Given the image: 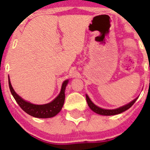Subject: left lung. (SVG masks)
Instances as JSON below:
<instances>
[{
    "instance_id": "1",
    "label": "left lung",
    "mask_w": 150,
    "mask_h": 150,
    "mask_svg": "<svg viewBox=\"0 0 150 150\" xmlns=\"http://www.w3.org/2000/svg\"><path fill=\"white\" fill-rule=\"evenodd\" d=\"M138 98V97H137ZM137 98L134 99L133 101H132L131 102L129 103L127 105H125V106H122V107H120L118 108H116V109H113V110H107V109H104V108H101L98 106H96L95 104H94L92 103V101L89 99V97L87 95H86V99H87V104H88L89 107L94 112L98 113V114L103 115V116H113V115H116L119 114V113L123 112V111H126L128 108H130L132 105L134 104V103L135 102L136 100L137 99Z\"/></svg>"
}]
</instances>
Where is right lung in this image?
<instances>
[{"label": "right lung", "instance_id": "1", "mask_svg": "<svg viewBox=\"0 0 150 150\" xmlns=\"http://www.w3.org/2000/svg\"><path fill=\"white\" fill-rule=\"evenodd\" d=\"M68 80H65L63 82V85H62L61 91L60 92L59 95L54 100L51 101L46 104L43 105H36L31 104L30 102H27L22 99L20 96L15 93V92L12 87L11 83L9 77H8V83H9L10 90L11 92V94H13V97L17 101L20 108L25 111L26 113H28L30 116L36 117V118H51L56 116L60 112L63 107V104L65 101V89L66 87L67 84H68Z\"/></svg>", "mask_w": 150, "mask_h": 150}]
</instances>
